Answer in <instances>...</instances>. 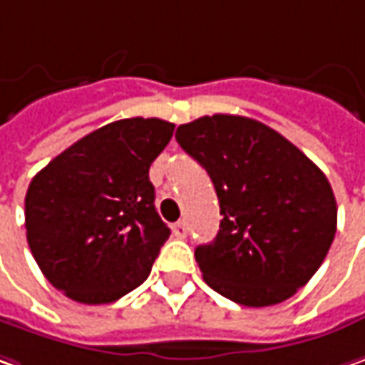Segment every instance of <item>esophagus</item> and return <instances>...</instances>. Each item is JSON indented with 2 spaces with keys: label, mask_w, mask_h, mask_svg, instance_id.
<instances>
[{
  "label": "esophagus",
  "mask_w": 365,
  "mask_h": 365,
  "mask_svg": "<svg viewBox=\"0 0 365 365\" xmlns=\"http://www.w3.org/2000/svg\"><path fill=\"white\" fill-rule=\"evenodd\" d=\"M173 237H178V239H185L187 237V225H185V220H180V222H175L173 227Z\"/></svg>",
  "instance_id": "34e87169"
}]
</instances>
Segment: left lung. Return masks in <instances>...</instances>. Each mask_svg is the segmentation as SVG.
<instances>
[{
  "instance_id": "1",
  "label": "left lung",
  "mask_w": 365,
  "mask_h": 365,
  "mask_svg": "<svg viewBox=\"0 0 365 365\" xmlns=\"http://www.w3.org/2000/svg\"><path fill=\"white\" fill-rule=\"evenodd\" d=\"M175 138L208 171L222 214L216 239L196 247L204 282L243 307L288 300L335 239L337 204L325 173L288 138L245 116H202Z\"/></svg>"
}]
</instances>
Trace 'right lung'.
<instances>
[{
    "label": "right lung",
    "instance_id": "obj_1",
    "mask_svg": "<svg viewBox=\"0 0 365 365\" xmlns=\"http://www.w3.org/2000/svg\"><path fill=\"white\" fill-rule=\"evenodd\" d=\"M175 124L124 118L79 138L32 178L26 239L40 272L83 304H108L151 274L169 229L149 167Z\"/></svg>",
    "mask_w": 365,
    "mask_h": 365
}]
</instances>
